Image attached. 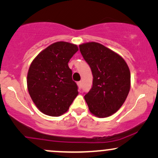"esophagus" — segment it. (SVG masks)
Instances as JSON below:
<instances>
[{"label":"esophagus","mask_w":158,"mask_h":158,"mask_svg":"<svg viewBox=\"0 0 158 158\" xmlns=\"http://www.w3.org/2000/svg\"><path fill=\"white\" fill-rule=\"evenodd\" d=\"M78 86H79V89H81V86H82V81H78Z\"/></svg>","instance_id":"34e87169"}]
</instances>
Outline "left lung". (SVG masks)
<instances>
[{
    "label": "left lung",
    "instance_id": "1",
    "mask_svg": "<svg viewBox=\"0 0 158 158\" xmlns=\"http://www.w3.org/2000/svg\"><path fill=\"white\" fill-rule=\"evenodd\" d=\"M81 56L91 69L93 85L85 99L90 111L99 118L117 112L130 90L131 73L124 59L97 42L79 45Z\"/></svg>",
    "mask_w": 158,
    "mask_h": 158
}]
</instances>
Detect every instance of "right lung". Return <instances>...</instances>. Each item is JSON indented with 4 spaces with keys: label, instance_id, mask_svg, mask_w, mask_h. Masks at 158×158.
<instances>
[{
    "label": "right lung",
    "instance_id": "add662e5",
    "mask_svg": "<svg viewBox=\"0 0 158 158\" xmlns=\"http://www.w3.org/2000/svg\"><path fill=\"white\" fill-rule=\"evenodd\" d=\"M78 51L77 45L58 41L35 58L27 73V88L42 113L59 117L68 111L78 92L68 62Z\"/></svg>",
    "mask_w": 158,
    "mask_h": 158
}]
</instances>
